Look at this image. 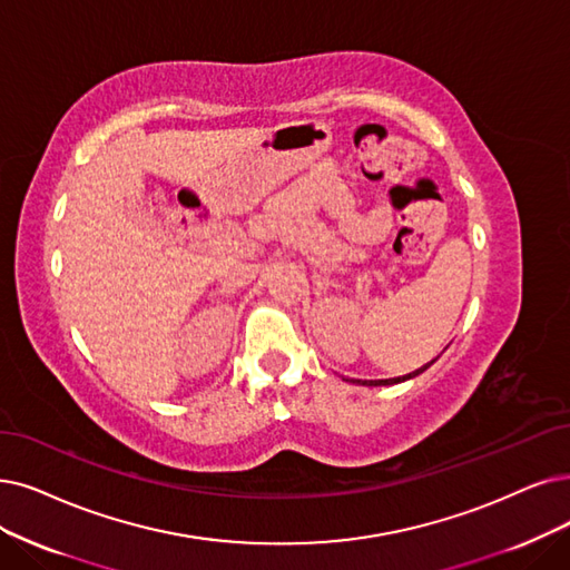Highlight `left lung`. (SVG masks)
<instances>
[{"instance_id":"8db88e82","label":"left lung","mask_w":570,"mask_h":570,"mask_svg":"<svg viewBox=\"0 0 570 570\" xmlns=\"http://www.w3.org/2000/svg\"><path fill=\"white\" fill-rule=\"evenodd\" d=\"M432 362H435V360H432ZM432 362L423 364L421 370H416V372H412V374H406V376H397V379H381V381H370V383H364V385H389V383H400V381H406V379H414V376H419L421 372H425Z\"/></svg>"}]
</instances>
